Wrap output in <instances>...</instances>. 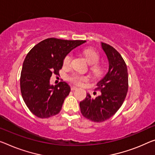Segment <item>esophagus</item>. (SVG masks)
Here are the masks:
<instances>
[{"label":"esophagus","mask_w":155,"mask_h":155,"mask_svg":"<svg viewBox=\"0 0 155 155\" xmlns=\"http://www.w3.org/2000/svg\"><path fill=\"white\" fill-rule=\"evenodd\" d=\"M71 91H75V90L78 89V87H75V86H72V87H71Z\"/></svg>","instance_id":"esophagus-1"}]
</instances>
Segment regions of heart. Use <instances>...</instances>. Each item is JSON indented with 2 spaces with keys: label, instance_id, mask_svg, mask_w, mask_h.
Masks as SVG:
<instances>
[{
  "label": "heart",
  "instance_id": "1",
  "mask_svg": "<svg viewBox=\"0 0 155 155\" xmlns=\"http://www.w3.org/2000/svg\"><path fill=\"white\" fill-rule=\"evenodd\" d=\"M83 54H84L86 60L87 61L88 63L89 64H91V65L92 64H94L91 67V71L94 73V74L96 75H101L102 71V67L100 65H98V64H96L99 61L100 59L99 53L96 51H95L94 49L87 48L83 51ZM71 55L70 54H67L64 59V65L66 66H69L71 64ZM69 79L71 82L74 83V84L77 85H80L82 84L83 82L87 81L88 78L87 76L80 75L78 74H73L71 76Z\"/></svg>",
  "mask_w": 155,
  "mask_h": 155
}]
</instances>
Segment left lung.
Returning a JSON list of instances; mask_svg holds the SVG:
<instances>
[{
  "mask_svg": "<svg viewBox=\"0 0 155 155\" xmlns=\"http://www.w3.org/2000/svg\"><path fill=\"white\" fill-rule=\"evenodd\" d=\"M109 61V70L97 84L101 95L91 97L89 94L80 102L81 113L85 118L100 123L116 114L124 102L128 90L127 68L124 59L112 46L101 43Z\"/></svg>",
  "mask_w": 155,
  "mask_h": 155,
  "instance_id": "1",
  "label": "left lung"
}]
</instances>
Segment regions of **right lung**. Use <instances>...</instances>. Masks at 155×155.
<instances>
[{
  "instance_id": "obj_1",
  "label": "right lung",
  "mask_w": 155,
  "mask_h": 155,
  "mask_svg": "<svg viewBox=\"0 0 155 155\" xmlns=\"http://www.w3.org/2000/svg\"><path fill=\"white\" fill-rule=\"evenodd\" d=\"M85 42L48 38L37 44L28 53L23 61L20 86L23 101L34 115L46 118L61 111L71 87L66 82L51 85L50 79L53 73L58 74L65 57Z\"/></svg>"
}]
</instances>
